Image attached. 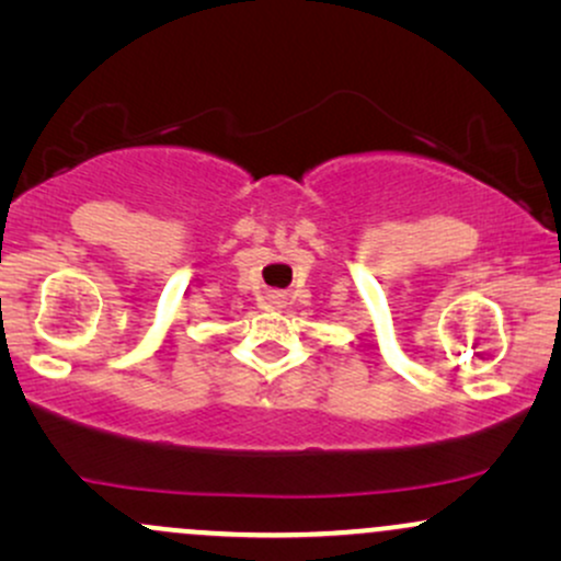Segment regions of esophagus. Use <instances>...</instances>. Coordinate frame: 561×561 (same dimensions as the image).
Listing matches in <instances>:
<instances>
[{
    "mask_svg": "<svg viewBox=\"0 0 561 561\" xmlns=\"http://www.w3.org/2000/svg\"><path fill=\"white\" fill-rule=\"evenodd\" d=\"M274 302H276V300H274Z\"/></svg>",
    "mask_w": 561,
    "mask_h": 561,
    "instance_id": "34e87169",
    "label": "esophagus"
}]
</instances>
